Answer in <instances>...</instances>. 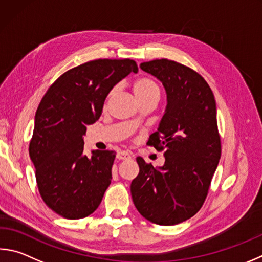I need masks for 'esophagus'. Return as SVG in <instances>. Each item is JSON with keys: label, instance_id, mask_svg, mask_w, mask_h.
<instances>
[{"label": "esophagus", "instance_id": "34e87169", "mask_svg": "<svg viewBox=\"0 0 262 262\" xmlns=\"http://www.w3.org/2000/svg\"><path fill=\"white\" fill-rule=\"evenodd\" d=\"M132 155L129 154L128 151H119L117 154V158L119 160H127V159H130Z\"/></svg>", "mask_w": 262, "mask_h": 262}]
</instances>
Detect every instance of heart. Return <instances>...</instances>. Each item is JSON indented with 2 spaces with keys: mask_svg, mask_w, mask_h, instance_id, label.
Returning <instances> with one entry per match:
<instances>
[{
  "mask_svg": "<svg viewBox=\"0 0 262 262\" xmlns=\"http://www.w3.org/2000/svg\"><path fill=\"white\" fill-rule=\"evenodd\" d=\"M133 92H134L136 98L141 101V99L144 98H149V97H154L157 96L159 97V87L154 80L150 78H140L135 80V82L133 83ZM111 96V94L108 95V97Z\"/></svg>",
  "mask_w": 262,
  "mask_h": 262,
  "instance_id": "b5f03b06",
  "label": "heart"
}]
</instances>
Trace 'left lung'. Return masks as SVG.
I'll use <instances>...</instances> for the list:
<instances>
[{"label": "left lung", "instance_id": "8db88e82", "mask_svg": "<svg viewBox=\"0 0 262 262\" xmlns=\"http://www.w3.org/2000/svg\"><path fill=\"white\" fill-rule=\"evenodd\" d=\"M140 68L160 80L167 94L158 130L146 143L164 151L165 164L155 168L137 157L132 198L146 220L178 225L202 208L220 160L215 99L205 79L178 61L155 59Z\"/></svg>", "mask_w": 262, "mask_h": 262}]
</instances>
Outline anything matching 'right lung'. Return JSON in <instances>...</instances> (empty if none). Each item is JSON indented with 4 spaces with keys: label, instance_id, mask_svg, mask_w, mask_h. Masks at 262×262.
Segmentation results:
<instances>
[{
    "label": "right lung",
    "instance_id": "add662e5",
    "mask_svg": "<svg viewBox=\"0 0 262 262\" xmlns=\"http://www.w3.org/2000/svg\"><path fill=\"white\" fill-rule=\"evenodd\" d=\"M137 71L129 58L90 60L66 71L42 97L28 152L41 197L60 216L82 219L101 204L116 152L95 150L84 156L83 135L101 117L110 90Z\"/></svg>",
    "mask_w": 262,
    "mask_h": 262
}]
</instances>
